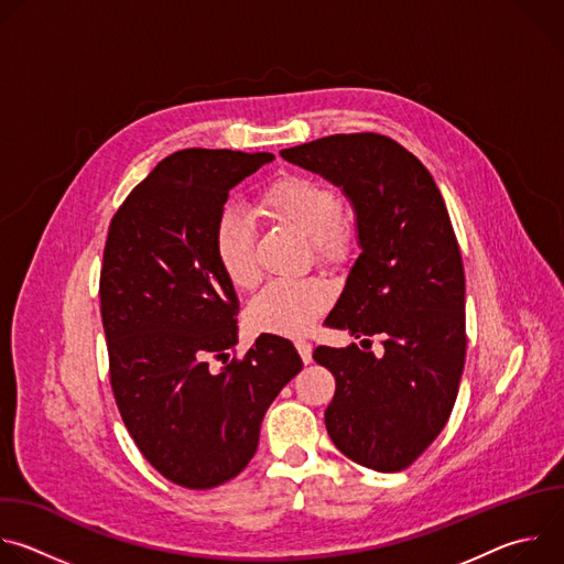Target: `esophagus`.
<instances>
[{
    "instance_id": "esophagus-1",
    "label": "esophagus",
    "mask_w": 564,
    "mask_h": 564,
    "mask_svg": "<svg viewBox=\"0 0 564 564\" xmlns=\"http://www.w3.org/2000/svg\"><path fill=\"white\" fill-rule=\"evenodd\" d=\"M296 350H299L303 364H310V361H312V346H310L305 339H299V341H296Z\"/></svg>"
}]
</instances>
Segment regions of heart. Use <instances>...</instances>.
Listing matches in <instances>:
<instances>
[{"label": "heart", "instance_id": "obj_1", "mask_svg": "<svg viewBox=\"0 0 564 564\" xmlns=\"http://www.w3.org/2000/svg\"><path fill=\"white\" fill-rule=\"evenodd\" d=\"M261 212L310 238L316 259L341 263L352 250V229L341 218V196L335 187L301 174H281L261 194ZM216 259L238 290L252 288L261 272L252 223L238 212H225L214 234ZM330 303V290L316 279L274 281L250 305V324L274 335H305Z\"/></svg>", "mask_w": 564, "mask_h": 564}]
</instances>
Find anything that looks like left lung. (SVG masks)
Here are the masks:
<instances>
[{
    "label": "left lung",
    "instance_id": "left-lung-1",
    "mask_svg": "<svg viewBox=\"0 0 564 564\" xmlns=\"http://www.w3.org/2000/svg\"><path fill=\"white\" fill-rule=\"evenodd\" d=\"M292 165L341 187L357 214V257L326 324L361 346H318L337 390L326 409L352 462L409 468L446 426L466 357L464 265L444 198L420 160L379 133H337L283 149Z\"/></svg>",
    "mask_w": 564,
    "mask_h": 564
}]
</instances>
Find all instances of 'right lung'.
<instances>
[{
	"instance_id": "obj_1",
	"label": "right lung",
	"mask_w": 564,
	"mask_h": 564,
	"mask_svg": "<svg viewBox=\"0 0 564 564\" xmlns=\"http://www.w3.org/2000/svg\"><path fill=\"white\" fill-rule=\"evenodd\" d=\"M272 160L176 151L131 189L109 225L100 312L116 404L147 462L185 489H214L248 466L265 411L303 368L276 335L229 359L238 296L214 234L229 189Z\"/></svg>"
}]
</instances>
